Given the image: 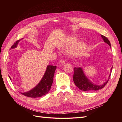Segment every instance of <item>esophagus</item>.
I'll use <instances>...</instances> for the list:
<instances>
[{
	"label": "esophagus",
	"mask_w": 122,
	"mask_h": 122,
	"mask_svg": "<svg viewBox=\"0 0 122 122\" xmlns=\"http://www.w3.org/2000/svg\"><path fill=\"white\" fill-rule=\"evenodd\" d=\"M60 61L61 63L62 64H64L65 63V61L63 60V59H62V58H61V60H60Z\"/></svg>",
	"instance_id": "obj_1"
}]
</instances>
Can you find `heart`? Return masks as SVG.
<instances>
[{"instance_id":"obj_1","label":"heart","mask_w":122,"mask_h":122,"mask_svg":"<svg viewBox=\"0 0 122 122\" xmlns=\"http://www.w3.org/2000/svg\"><path fill=\"white\" fill-rule=\"evenodd\" d=\"M77 42V39L75 37L69 38L62 45L63 48H67L74 46ZM86 49V44L83 42H80L77 44L73 50V53L74 55H79L81 54Z\"/></svg>"}]
</instances>
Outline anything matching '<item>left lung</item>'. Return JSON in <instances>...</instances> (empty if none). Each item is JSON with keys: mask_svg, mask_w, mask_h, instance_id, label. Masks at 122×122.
I'll use <instances>...</instances> for the list:
<instances>
[{"mask_svg": "<svg viewBox=\"0 0 122 122\" xmlns=\"http://www.w3.org/2000/svg\"><path fill=\"white\" fill-rule=\"evenodd\" d=\"M101 37L104 40V42L108 44V45L111 46L110 43L108 39L106 36L101 35ZM111 69V73L112 70ZM110 74L109 76L108 79L106 81L101 85H97L91 82L90 80H88L86 76L84 75L82 69L81 68H74V75H73V81L76 86L78 87L80 90L83 91H97L100 89H101L104 87L108 82V80L110 77Z\"/></svg>", "mask_w": 122, "mask_h": 122, "instance_id": "left-lung-1", "label": "left lung"}]
</instances>
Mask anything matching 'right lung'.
I'll return each mask as SVG.
<instances>
[{
    "instance_id": "add662e5",
    "label": "right lung",
    "mask_w": 122,
    "mask_h": 122,
    "mask_svg": "<svg viewBox=\"0 0 122 122\" xmlns=\"http://www.w3.org/2000/svg\"><path fill=\"white\" fill-rule=\"evenodd\" d=\"M20 40L16 41V42L14 43V45L11 47V48H16ZM56 69V66H48L45 74L37 86L30 91L23 93H21V94L25 96L30 98L41 97L47 94L48 93L52 84L53 76ZM9 77L10 79V76Z\"/></svg>"
}]
</instances>
